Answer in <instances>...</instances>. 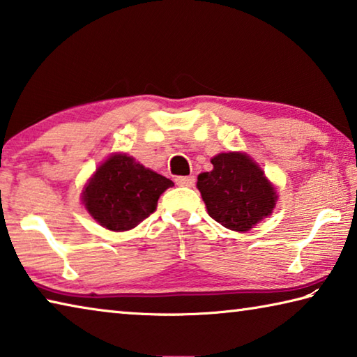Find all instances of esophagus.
<instances>
[{
  "mask_svg": "<svg viewBox=\"0 0 357 357\" xmlns=\"http://www.w3.org/2000/svg\"><path fill=\"white\" fill-rule=\"evenodd\" d=\"M176 184L183 185V187H192L193 184H195V176H178Z\"/></svg>",
  "mask_w": 357,
  "mask_h": 357,
  "instance_id": "34e87169",
  "label": "esophagus"
}]
</instances>
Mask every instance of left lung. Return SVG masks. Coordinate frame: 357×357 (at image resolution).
<instances>
[{"label":"left lung","mask_w":357,"mask_h":357,"mask_svg":"<svg viewBox=\"0 0 357 357\" xmlns=\"http://www.w3.org/2000/svg\"><path fill=\"white\" fill-rule=\"evenodd\" d=\"M213 170L198 174L197 187L208 214L233 231H249L273 214L277 192L257 162L245 153H222Z\"/></svg>","instance_id":"8db88e82"}]
</instances>
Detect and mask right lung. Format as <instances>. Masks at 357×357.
Returning a JSON list of instances; mask_svg holds the SVG:
<instances>
[{
  "label": "right lung",
  "instance_id": "1",
  "mask_svg": "<svg viewBox=\"0 0 357 357\" xmlns=\"http://www.w3.org/2000/svg\"><path fill=\"white\" fill-rule=\"evenodd\" d=\"M173 185L128 154H112L99 165L82 192L96 222L112 231H128L154 213L157 200Z\"/></svg>",
  "mask_w": 357,
  "mask_h": 357
}]
</instances>
